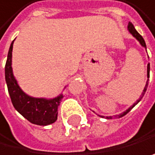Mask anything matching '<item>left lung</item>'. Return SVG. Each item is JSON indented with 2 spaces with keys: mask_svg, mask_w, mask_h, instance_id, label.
<instances>
[{
  "mask_svg": "<svg viewBox=\"0 0 155 155\" xmlns=\"http://www.w3.org/2000/svg\"><path fill=\"white\" fill-rule=\"evenodd\" d=\"M127 28H128V31L129 32H130L132 35H133V36L135 37V38H136L138 41H139V42H140V44L141 45H142L143 47H145V48H146V50H147V47H146V43H145V40H144V38L142 37V36H141V35L138 33V31H137V30L136 29H135V28H134V26H133V25L130 23V22H129L128 23V26H127ZM149 78H150V64H148V81H147V83H146V86H145V88H144V90H143V93H142V96H141L140 97V99L137 101V103H139V101H140V100L141 99H142L143 98V96L145 95V93H146V91H147V88H148V82H149ZM137 103H135L132 106H130V107H129V108L127 110V111H125V112H124V113H122V114H120V115H117V116H115L116 118H121V117H123V116H125L126 114H127V113L129 112V111H130L132 108H133V107L135 106V105H136V104ZM101 117H103V116H101ZM112 117L110 116V117H106V119H111Z\"/></svg>",
  "mask_w": 155,
  "mask_h": 155,
  "instance_id": "left-lung-1",
  "label": "left lung"
}]
</instances>
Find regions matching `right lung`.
I'll return each instance as SVG.
<instances>
[{"label":"right lung","mask_w":155,"mask_h":155,"mask_svg":"<svg viewBox=\"0 0 155 155\" xmlns=\"http://www.w3.org/2000/svg\"><path fill=\"white\" fill-rule=\"evenodd\" d=\"M13 42L14 41H12L10 45L5 63V81L12 104L22 116L34 125H51L57 120V113H58L57 108L60 104L63 96L60 95L54 99L46 100L32 98L23 92L12 73L11 58Z\"/></svg>","instance_id":"obj_1"}]
</instances>
